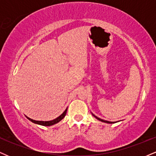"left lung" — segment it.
<instances>
[{
  "label": "left lung",
  "instance_id": "left-lung-1",
  "mask_svg": "<svg viewBox=\"0 0 156 156\" xmlns=\"http://www.w3.org/2000/svg\"><path fill=\"white\" fill-rule=\"evenodd\" d=\"M92 114L93 116H94V117L96 118L97 119H98V120H100V121H101V122H105V123H109V124H112V123H114V122H109V121H106V120H103V119H101V118H99V117H96L95 115H94V114H93L92 113Z\"/></svg>",
  "mask_w": 156,
  "mask_h": 156
}]
</instances>
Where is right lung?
<instances>
[{
	"label": "right lung",
	"instance_id": "add662e5",
	"mask_svg": "<svg viewBox=\"0 0 156 156\" xmlns=\"http://www.w3.org/2000/svg\"><path fill=\"white\" fill-rule=\"evenodd\" d=\"M67 108H66V110L64 111V112L62 113V114H61L59 117H58L57 118H55V119H53V120H51V121H37V120H34V119H31V118H29L28 117H27V119H28L30 121L32 122L35 123V124L43 125V126H51V125L56 124V123H58V122H60L61 120H62V119H64V117H65L66 114H67Z\"/></svg>",
	"mask_w": 156,
	"mask_h": 156
}]
</instances>
